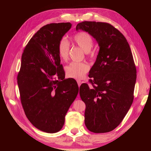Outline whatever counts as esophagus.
<instances>
[{"instance_id": "1", "label": "esophagus", "mask_w": 151, "mask_h": 151, "mask_svg": "<svg viewBox=\"0 0 151 151\" xmlns=\"http://www.w3.org/2000/svg\"><path fill=\"white\" fill-rule=\"evenodd\" d=\"M76 82H77V83H78V86H81V83H82V81H81V80H76Z\"/></svg>"}]
</instances>
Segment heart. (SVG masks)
Segmentation results:
<instances>
[{
	"mask_svg": "<svg viewBox=\"0 0 151 151\" xmlns=\"http://www.w3.org/2000/svg\"><path fill=\"white\" fill-rule=\"evenodd\" d=\"M73 42L81 47L86 54H90V51L93 47L94 40L89 33L85 31H80L74 35ZM70 50V43L65 38H62L58 41L57 45L58 55L63 61H67ZM66 73L68 77L80 79L84 77L89 70V66L85 62H72L66 66Z\"/></svg>",
	"mask_w": 151,
	"mask_h": 151,
	"instance_id": "b5f03b06",
	"label": "heart"
}]
</instances>
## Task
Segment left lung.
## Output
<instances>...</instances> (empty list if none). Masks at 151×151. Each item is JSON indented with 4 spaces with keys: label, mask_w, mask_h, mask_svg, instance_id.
Masks as SVG:
<instances>
[{
    "label": "left lung",
    "mask_w": 151,
    "mask_h": 151,
    "mask_svg": "<svg viewBox=\"0 0 151 151\" xmlns=\"http://www.w3.org/2000/svg\"><path fill=\"white\" fill-rule=\"evenodd\" d=\"M98 42L100 50L79 94L86 109V128L94 133L112 131L124 118L133 102L137 69L126 38L107 22L84 21L76 27Z\"/></svg>",
    "instance_id": "8db88e82"
}]
</instances>
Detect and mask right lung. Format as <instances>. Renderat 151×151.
I'll use <instances>...</instances> for the list:
<instances>
[{
  "instance_id": "1",
  "label": "right lung",
  "mask_w": 151,
  "mask_h": 151,
  "mask_svg": "<svg viewBox=\"0 0 151 151\" xmlns=\"http://www.w3.org/2000/svg\"><path fill=\"white\" fill-rule=\"evenodd\" d=\"M70 22L40 28L23 50L17 75L20 102L29 121L48 133L59 131L78 93L75 80L65 79L57 45Z\"/></svg>"
}]
</instances>
